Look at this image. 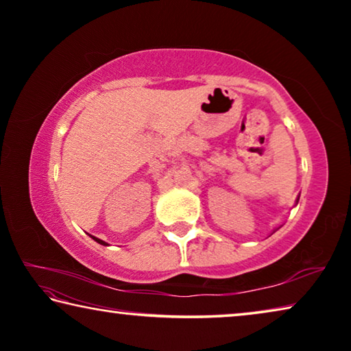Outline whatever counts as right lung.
<instances>
[{
  "mask_svg": "<svg viewBox=\"0 0 351 351\" xmlns=\"http://www.w3.org/2000/svg\"><path fill=\"white\" fill-rule=\"evenodd\" d=\"M91 239H93V240H96L97 243H100V245H104V246H106V245H108V243H105L104 240H100V239H96V237H93V235H91Z\"/></svg>",
  "mask_w": 351,
  "mask_h": 351,
  "instance_id": "obj_1",
  "label": "right lung"
}]
</instances>
